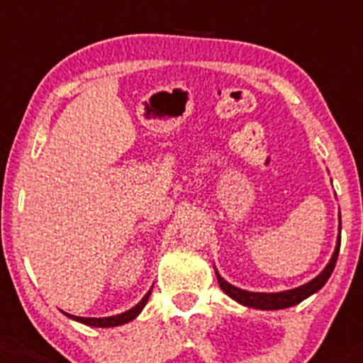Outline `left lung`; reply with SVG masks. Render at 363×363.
Masks as SVG:
<instances>
[{
    "label": "left lung",
    "mask_w": 363,
    "mask_h": 363,
    "mask_svg": "<svg viewBox=\"0 0 363 363\" xmlns=\"http://www.w3.org/2000/svg\"><path fill=\"white\" fill-rule=\"evenodd\" d=\"M338 220H340V213H338ZM338 250H340V225H338L337 245H335L333 254H331L330 262L324 267L323 272L319 276H315L311 281H308V283L297 286V289L283 290V292H249V290L238 289V286H235V284L223 279L218 274V270H216V267L215 274L216 279H218L220 289L228 294L233 301H236V303L243 304L247 308H254V310H284V308L296 306L301 301L308 299V297L313 296V294H317L323 289L326 281L330 279L331 272H333L335 263H337L338 258Z\"/></svg>",
    "instance_id": "left-lung-1"
}]
</instances>
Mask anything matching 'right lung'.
Returning a JSON list of instances; mask_svg holds the SVG:
<instances>
[{
  "label": "right lung",
  "mask_w": 363,
  "mask_h": 363,
  "mask_svg": "<svg viewBox=\"0 0 363 363\" xmlns=\"http://www.w3.org/2000/svg\"><path fill=\"white\" fill-rule=\"evenodd\" d=\"M150 294H152V289L148 290V292L145 294L143 299L135 304V306H132L130 310L123 311V313L111 315V317H77V315H69V313H66V311H64V315H66V317H69V319L77 320V323H82V324H86V326H93V328L121 326V324H127V323H130V320H134L135 317H138V315L143 311V308H145V304H147Z\"/></svg>",
  "instance_id": "obj_1"
}]
</instances>
